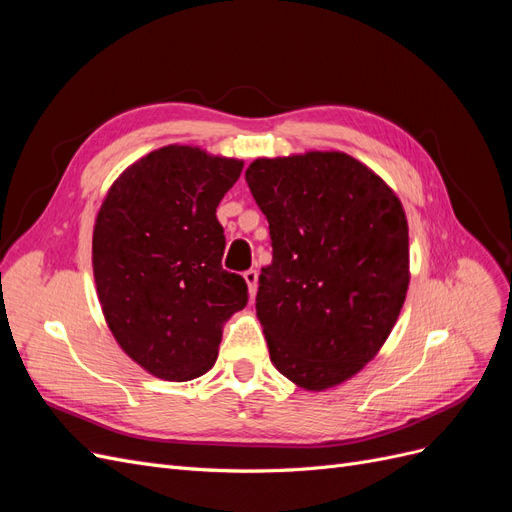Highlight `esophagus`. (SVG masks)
Returning <instances> with one entry per match:
<instances>
[{
  "label": "esophagus",
  "instance_id": "34e87169",
  "mask_svg": "<svg viewBox=\"0 0 512 512\" xmlns=\"http://www.w3.org/2000/svg\"><path fill=\"white\" fill-rule=\"evenodd\" d=\"M243 277H245V284H247V288H250V294H252V299H254L256 297V290H258V271L250 269V271L243 273Z\"/></svg>",
  "mask_w": 512,
  "mask_h": 512
}]
</instances>
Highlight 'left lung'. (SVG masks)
<instances>
[{
    "label": "left lung",
    "mask_w": 512,
    "mask_h": 512,
    "mask_svg": "<svg viewBox=\"0 0 512 512\" xmlns=\"http://www.w3.org/2000/svg\"><path fill=\"white\" fill-rule=\"evenodd\" d=\"M245 181L273 247L256 294L271 361L301 389H331L374 359L406 301L404 207L339 151L260 158Z\"/></svg>",
    "instance_id": "obj_1"
}]
</instances>
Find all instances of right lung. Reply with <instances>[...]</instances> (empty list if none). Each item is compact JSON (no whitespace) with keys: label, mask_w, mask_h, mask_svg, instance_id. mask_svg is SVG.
<instances>
[{"label":"right lung","mask_w":512,"mask_h":512,"mask_svg":"<svg viewBox=\"0 0 512 512\" xmlns=\"http://www.w3.org/2000/svg\"><path fill=\"white\" fill-rule=\"evenodd\" d=\"M243 162L168 145L108 190L94 226V277L108 329L130 359L164 380L203 376L222 324L247 305L241 275L222 269L215 218Z\"/></svg>","instance_id":"add662e5"}]
</instances>
